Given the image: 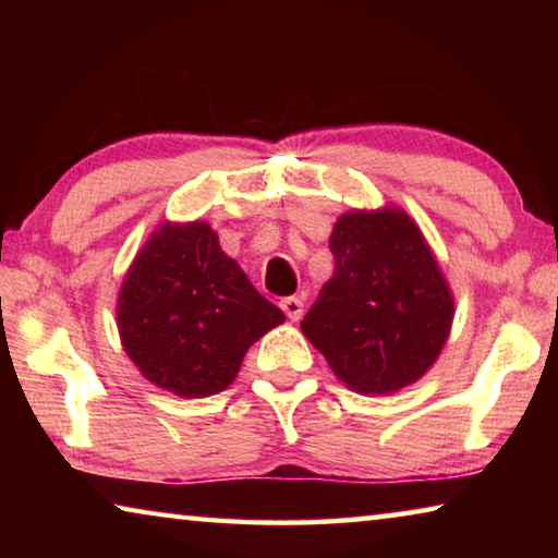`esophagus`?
<instances>
[{
	"label": "esophagus",
	"instance_id": "1",
	"mask_svg": "<svg viewBox=\"0 0 558 558\" xmlns=\"http://www.w3.org/2000/svg\"><path fill=\"white\" fill-rule=\"evenodd\" d=\"M280 307H282V313L288 315V319H292V323H298V319L302 317V307H305V298H302V295L282 298L280 300Z\"/></svg>",
	"mask_w": 558,
	"mask_h": 558
}]
</instances>
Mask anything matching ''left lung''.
<instances>
[{
	"instance_id": "1",
	"label": "left lung",
	"mask_w": 558,
	"mask_h": 558,
	"mask_svg": "<svg viewBox=\"0 0 558 558\" xmlns=\"http://www.w3.org/2000/svg\"><path fill=\"white\" fill-rule=\"evenodd\" d=\"M335 276L302 335L349 389L391 393L428 372L452 325V298L418 226L401 209L339 216Z\"/></svg>"
}]
</instances>
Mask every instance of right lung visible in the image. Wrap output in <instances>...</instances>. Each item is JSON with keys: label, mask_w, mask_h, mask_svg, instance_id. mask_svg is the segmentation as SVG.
I'll use <instances>...</instances> for the list:
<instances>
[{"label": "right lung", "mask_w": 558, "mask_h": 558, "mask_svg": "<svg viewBox=\"0 0 558 558\" xmlns=\"http://www.w3.org/2000/svg\"><path fill=\"white\" fill-rule=\"evenodd\" d=\"M282 319L204 221L153 233L118 298L125 352L145 379L184 399L223 391L248 347Z\"/></svg>", "instance_id": "add662e5"}]
</instances>
